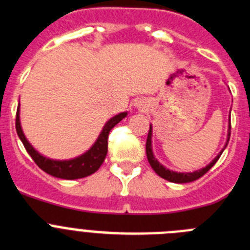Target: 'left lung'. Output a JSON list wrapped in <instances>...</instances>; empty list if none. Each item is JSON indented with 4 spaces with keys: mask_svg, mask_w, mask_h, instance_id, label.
Here are the masks:
<instances>
[{
    "mask_svg": "<svg viewBox=\"0 0 250 250\" xmlns=\"http://www.w3.org/2000/svg\"><path fill=\"white\" fill-rule=\"evenodd\" d=\"M151 136H152V129H151V125H150V130H149V134H147V139H146V156H147V160H149V164L151 165V167L154 169L156 174L159 176H161L163 179L167 180V182H171V183H178V184H183V183H190L196 180V179L202 178L207 171H209L211 167L215 164L218 159L220 158L222 155V152L224 151V149L227 147L228 145V141L229 138H230V124H229V130H228V139H227V143H225V146L223 147L222 151L218 154V155L214 158V160L211 161L210 164H208L207 167H203L200 170H195L193 173H176V171H173V170H169L167 169L165 167L159 163L158 160L155 159L154 154H152V146H151Z\"/></svg>",
    "mask_w": 250,
    "mask_h": 250,
    "instance_id": "1",
    "label": "left lung"
}]
</instances>
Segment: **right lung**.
I'll return each mask as SVG.
<instances>
[{
    "instance_id": "1",
    "label": "right lung",
    "mask_w": 250,
    "mask_h": 250,
    "mask_svg": "<svg viewBox=\"0 0 250 250\" xmlns=\"http://www.w3.org/2000/svg\"><path fill=\"white\" fill-rule=\"evenodd\" d=\"M127 112H120V114L115 115L114 118L110 119L103 127V131L100 132L98 140L95 141V144L90 147L83 155L77 156V158L70 159V160H54V159H48L46 156L41 155L35 147L28 143L26 139L25 134L22 131L21 123H20V106L17 107L16 112V131L19 138L21 139L22 144L27 150L30 156L34 159V161L37 164L40 169H42L45 173L60 179H80L89 176L94 174L101 164L104 163L107 154V138H109V132L116 124L120 123L124 118H126Z\"/></svg>"
}]
</instances>
